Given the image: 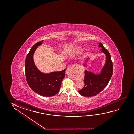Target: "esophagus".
Segmentation results:
<instances>
[{
    "instance_id": "34e87169",
    "label": "esophagus",
    "mask_w": 134,
    "mask_h": 134,
    "mask_svg": "<svg viewBox=\"0 0 134 134\" xmlns=\"http://www.w3.org/2000/svg\"><path fill=\"white\" fill-rule=\"evenodd\" d=\"M70 70L72 72L75 76L77 75L78 77H80L79 74L81 70L79 67L75 66V65H70L69 67H68L66 70V72L67 73L68 70Z\"/></svg>"
}]
</instances>
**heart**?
Here are the masks:
<instances>
[{
    "label": "heart",
    "instance_id": "heart-1",
    "mask_svg": "<svg viewBox=\"0 0 134 134\" xmlns=\"http://www.w3.org/2000/svg\"><path fill=\"white\" fill-rule=\"evenodd\" d=\"M82 51V48H77V52L78 53H80V52H81Z\"/></svg>",
    "mask_w": 134,
    "mask_h": 134
}]
</instances>
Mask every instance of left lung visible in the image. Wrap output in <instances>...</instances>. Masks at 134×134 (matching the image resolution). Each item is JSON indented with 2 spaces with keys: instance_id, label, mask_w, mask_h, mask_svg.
I'll use <instances>...</instances> for the list:
<instances>
[{
  "instance_id": "1",
  "label": "left lung",
  "mask_w": 134,
  "mask_h": 134,
  "mask_svg": "<svg viewBox=\"0 0 134 134\" xmlns=\"http://www.w3.org/2000/svg\"><path fill=\"white\" fill-rule=\"evenodd\" d=\"M99 47L102 48L100 51L106 56V63L98 75H95L87 70L85 71L84 86L78 91L80 94L83 96L92 97L97 95L106 87L112 77L113 65L111 55L101 42ZM87 59H88V58Z\"/></svg>"
}]
</instances>
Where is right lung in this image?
Wrapping results in <instances>:
<instances>
[{"label":"right lung","instance_id":"add662e5","mask_svg":"<svg viewBox=\"0 0 134 134\" xmlns=\"http://www.w3.org/2000/svg\"><path fill=\"white\" fill-rule=\"evenodd\" d=\"M41 41L31 48L26 57L25 73L28 84L33 91L45 97H52L57 94L60 90L61 84L65 75L66 70L49 74L42 73L35 66L33 54L35 50L42 44Z\"/></svg>","mask_w":134,"mask_h":134}]
</instances>
